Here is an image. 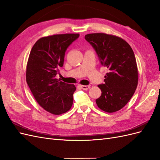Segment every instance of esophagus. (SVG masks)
<instances>
[{
  "label": "esophagus",
  "mask_w": 160,
  "mask_h": 160,
  "mask_svg": "<svg viewBox=\"0 0 160 160\" xmlns=\"http://www.w3.org/2000/svg\"><path fill=\"white\" fill-rule=\"evenodd\" d=\"M80 87L81 89H83V90H88L90 88V85H80Z\"/></svg>",
  "instance_id": "34e87169"
}]
</instances>
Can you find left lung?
<instances>
[{"instance_id":"obj_1","label":"left lung","mask_w":160,"mask_h":160,"mask_svg":"<svg viewBox=\"0 0 160 160\" xmlns=\"http://www.w3.org/2000/svg\"><path fill=\"white\" fill-rule=\"evenodd\" d=\"M85 38L95 51L100 63L109 71L104 83L98 85L102 93L96 103L105 112H115L128 103L137 88L138 72L134 52L126 41L116 36L92 33Z\"/></svg>"}]
</instances>
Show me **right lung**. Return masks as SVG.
<instances>
[{
	"instance_id": "right-lung-1",
	"label": "right lung",
	"mask_w": 160,
	"mask_h": 160,
	"mask_svg": "<svg viewBox=\"0 0 160 160\" xmlns=\"http://www.w3.org/2000/svg\"><path fill=\"white\" fill-rule=\"evenodd\" d=\"M79 34H62L41 38L33 45L27 62L26 79L34 98L49 113L61 115L72 105L74 85L55 79L63 66L65 53Z\"/></svg>"
}]
</instances>
